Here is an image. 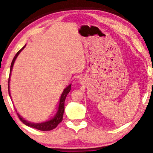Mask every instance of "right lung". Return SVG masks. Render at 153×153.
<instances>
[{"mask_svg": "<svg viewBox=\"0 0 153 153\" xmlns=\"http://www.w3.org/2000/svg\"><path fill=\"white\" fill-rule=\"evenodd\" d=\"M25 47H26V45H25L22 49L19 50V51L16 53L15 56H14L13 58V60H12L11 66H10V76H9V80H8V92H9L10 97L11 99H12V97H11V94H10V76H11V73L12 71V68H13L14 62H15L17 56L19 55V53L22 52V50L24 49ZM71 85H72V84L70 83V85H68V86H67L63 90L61 95H60V101H59V104H58L57 111H56V114L54 115L53 118L50 119V120H46V121H45V122H42V123H32V122H30V121H28L27 120H26V119H24L19 114V113H17L19 118L20 120L22 121V123L26 125H27V126H28L30 127H33V128H35L37 129H39V130H41V131H49L54 128H56V127L58 126V125L59 124V123L62 120V116H63L64 111H65V98L67 97V95H68V94L69 93V92L70 91ZM16 111L17 112V111L16 110Z\"/></svg>", "mask_w": 153, "mask_h": 153, "instance_id": "1", "label": "right lung"}]
</instances>
